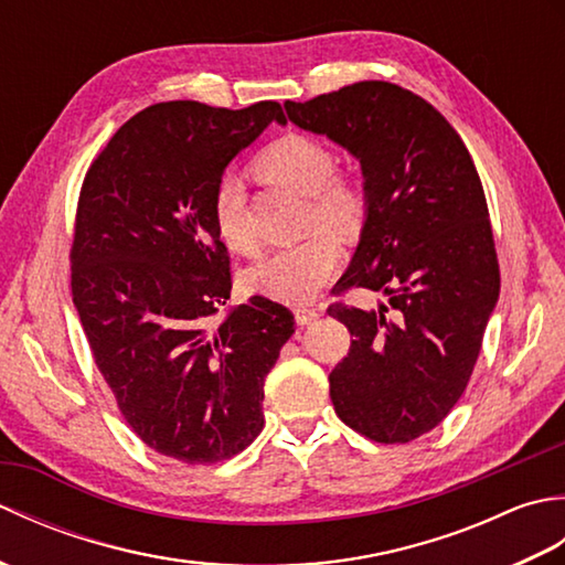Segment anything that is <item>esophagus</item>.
I'll list each match as a JSON object with an SVG mask.
<instances>
[{"label":"esophagus","instance_id":"obj_1","mask_svg":"<svg viewBox=\"0 0 565 565\" xmlns=\"http://www.w3.org/2000/svg\"><path fill=\"white\" fill-rule=\"evenodd\" d=\"M294 313H296L298 326H310V322H316L320 318L318 310L316 308H308V306H298Z\"/></svg>","mask_w":565,"mask_h":565}]
</instances>
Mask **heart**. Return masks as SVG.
Listing matches in <instances>:
<instances>
[{
    "label": "heart",
    "mask_w": 565,
    "mask_h": 565,
    "mask_svg": "<svg viewBox=\"0 0 565 565\" xmlns=\"http://www.w3.org/2000/svg\"><path fill=\"white\" fill-rule=\"evenodd\" d=\"M252 167L264 182L308 196V227L318 231L298 245L276 249L252 267L247 274L249 289L284 303L313 301L342 264V243L333 232L352 233L362 225L366 191L356 179L334 174L332 150L303 134H286L271 140ZM211 211L215 233L227 247L239 255L257 252V239L247 218L245 186L235 174L218 179Z\"/></svg>",
    "instance_id": "b5f03b06"
}]
</instances>
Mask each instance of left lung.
Returning <instances> with one entry per match:
<instances>
[{"mask_svg":"<svg viewBox=\"0 0 565 565\" xmlns=\"http://www.w3.org/2000/svg\"><path fill=\"white\" fill-rule=\"evenodd\" d=\"M284 109L362 164L366 221L338 294L383 291L395 308L391 320L386 306L328 308L354 338L330 374L334 413L374 441H413L461 398L498 303L481 177L447 118L398 84L356 82Z\"/></svg>","mask_w":565,"mask_h":565,"instance_id":"obj_1","label":"left lung"}]
</instances>
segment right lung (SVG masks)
Wrapping results in <instances>:
<instances>
[{"mask_svg":"<svg viewBox=\"0 0 565 565\" xmlns=\"http://www.w3.org/2000/svg\"><path fill=\"white\" fill-rule=\"evenodd\" d=\"M271 121H284L276 102L148 106L106 142L79 191L72 301L94 364L142 444L191 466L255 441L264 379L296 326L264 296L213 326L233 286L213 189Z\"/></svg>","mask_w":565,"mask_h":565,"instance_id":"right-lung-1","label":"right lung"}]
</instances>
